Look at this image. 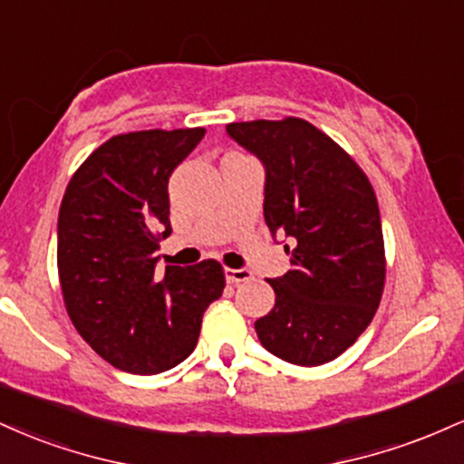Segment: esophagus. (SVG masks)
Here are the masks:
<instances>
[{
  "mask_svg": "<svg viewBox=\"0 0 464 464\" xmlns=\"http://www.w3.org/2000/svg\"><path fill=\"white\" fill-rule=\"evenodd\" d=\"M225 279L228 284H242V281H250L253 279V273L246 268H227L225 270Z\"/></svg>",
  "mask_w": 464,
  "mask_h": 464,
  "instance_id": "esophagus-1",
  "label": "esophagus"
}]
</instances>
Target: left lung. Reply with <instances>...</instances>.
<instances>
[{
	"instance_id": "8db88e82",
	"label": "left lung",
	"mask_w": 464,
	"mask_h": 464,
	"mask_svg": "<svg viewBox=\"0 0 464 464\" xmlns=\"http://www.w3.org/2000/svg\"><path fill=\"white\" fill-rule=\"evenodd\" d=\"M227 135L264 165V220L275 239L287 237L292 264L268 279L275 307L255 321L259 343L290 364L332 362L369 327L384 290L375 191L353 159L305 120L237 121Z\"/></svg>"
}]
</instances>
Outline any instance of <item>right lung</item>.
<instances>
[{
    "mask_svg": "<svg viewBox=\"0 0 464 464\" xmlns=\"http://www.w3.org/2000/svg\"><path fill=\"white\" fill-rule=\"evenodd\" d=\"M205 129L111 137L69 180L58 211V276L78 334L115 369L157 375L194 351L202 314L225 290L216 259L165 266L168 180Z\"/></svg>",
    "mask_w": 464,
    "mask_h": 464,
    "instance_id": "obj_1",
    "label": "right lung"
}]
</instances>
